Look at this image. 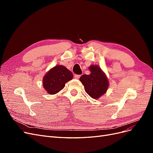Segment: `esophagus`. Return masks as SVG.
Returning <instances> with one entry per match:
<instances>
[{
    "label": "esophagus",
    "instance_id": "34e87169",
    "mask_svg": "<svg viewBox=\"0 0 153 153\" xmlns=\"http://www.w3.org/2000/svg\"><path fill=\"white\" fill-rule=\"evenodd\" d=\"M80 76L81 75H74V77H75V78H76V79H79Z\"/></svg>",
    "mask_w": 153,
    "mask_h": 153
}]
</instances>
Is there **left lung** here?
Returning a JSON list of instances; mask_svg holds the SVG:
<instances>
[{
  "mask_svg": "<svg viewBox=\"0 0 153 153\" xmlns=\"http://www.w3.org/2000/svg\"><path fill=\"white\" fill-rule=\"evenodd\" d=\"M89 75H83L80 81L84 86L87 94L93 99H99L107 91L109 82L106 74L98 65H91L89 67Z\"/></svg>",
  "mask_w": 153,
  "mask_h": 153,
  "instance_id": "left-lung-1",
  "label": "left lung"
}]
</instances>
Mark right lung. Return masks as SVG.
<instances>
[{"label": "right lung", "instance_id": "right-lung-1", "mask_svg": "<svg viewBox=\"0 0 153 153\" xmlns=\"http://www.w3.org/2000/svg\"><path fill=\"white\" fill-rule=\"evenodd\" d=\"M73 73L62 65H57L45 74L43 78L45 90L49 94H55L65 87L66 83L73 79Z\"/></svg>", "mask_w": 153, "mask_h": 153}]
</instances>
